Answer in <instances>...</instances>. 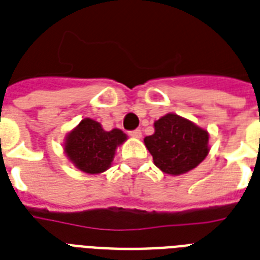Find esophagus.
Segmentation results:
<instances>
[{
	"label": "esophagus",
	"instance_id": "1",
	"mask_svg": "<svg viewBox=\"0 0 260 260\" xmlns=\"http://www.w3.org/2000/svg\"><path fill=\"white\" fill-rule=\"evenodd\" d=\"M129 136H132V138H136V139H140L142 138V131L140 129L129 131Z\"/></svg>",
	"mask_w": 260,
	"mask_h": 260
}]
</instances>
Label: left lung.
<instances>
[{
    "label": "left lung",
    "instance_id": "8db88e82",
    "mask_svg": "<svg viewBox=\"0 0 260 260\" xmlns=\"http://www.w3.org/2000/svg\"><path fill=\"white\" fill-rule=\"evenodd\" d=\"M155 134L144 144L155 166L163 173L179 175L197 167L209 152V135L189 120L169 113L155 121Z\"/></svg>",
    "mask_w": 260,
    "mask_h": 260
}]
</instances>
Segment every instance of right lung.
I'll return each mask as SVG.
<instances>
[{
	"label": "right lung",
	"mask_w": 260,
	"mask_h": 260,
	"mask_svg": "<svg viewBox=\"0 0 260 260\" xmlns=\"http://www.w3.org/2000/svg\"><path fill=\"white\" fill-rule=\"evenodd\" d=\"M126 140L120 129L104 131L100 122L85 118L67 135L64 152L79 170L98 174L108 170L117 146Z\"/></svg>",
	"instance_id": "1"
}]
</instances>
